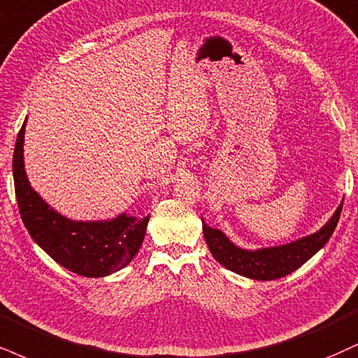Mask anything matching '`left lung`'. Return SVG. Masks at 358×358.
<instances>
[{"label":"left lung","mask_w":358,"mask_h":358,"mask_svg":"<svg viewBox=\"0 0 358 358\" xmlns=\"http://www.w3.org/2000/svg\"><path fill=\"white\" fill-rule=\"evenodd\" d=\"M342 206L343 202L335 210L332 219L319 232L303 237L301 241H295L292 244L271 247V249H239L222 232L204 224V220H202V231H204L210 254L214 255V259L220 266L227 267L229 271L239 273V275L249 277V279L273 280L297 271L312 255L319 252L322 247L327 244L330 236L337 227L338 219H341Z\"/></svg>","instance_id":"1"}]
</instances>
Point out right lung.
<instances>
[{
    "label": "right lung",
    "instance_id": "1",
    "mask_svg": "<svg viewBox=\"0 0 358 358\" xmlns=\"http://www.w3.org/2000/svg\"><path fill=\"white\" fill-rule=\"evenodd\" d=\"M24 124L13 154L17 207L34 242L59 266L78 275L104 277L126 267L144 241L149 215H119L111 222H74L59 215L29 186L23 164Z\"/></svg>",
    "mask_w": 358,
    "mask_h": 358
}]
</instances>
